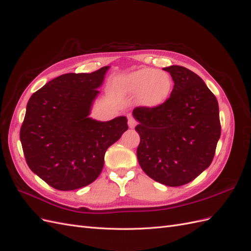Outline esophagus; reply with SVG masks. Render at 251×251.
Instances as JSON below:
<instances>
[{"mask_svg": "<svg viewBox=\"0 0 251 251\" xmlns=\"http://www.w3.org/2000/svg\"><path fill=\"white\" fill-rule=\"evenodd\" d=\"M127 125L128 126H130V128H134L136 126V125H137V121L135 120L134 117L132 116H128V119H127Z\"/></svg>", "mask_w": 251, "mask_h": 251, "instance_id": "34e87169", "label": "esophagus"}]
</instances>
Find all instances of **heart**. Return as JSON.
Returning a JSON list of instances; mask_svg holds the SVG:
<instances>
[{
	"mask_svg": "<svg viewBox=\"0 0 251 251\" xmlns=\"http://www.w3.org/2000/svg\"><path fill=\"white\" fill-rule=\"evenodd\" d=\"M118 85L125 93L137 95V101L142 107L155 109L170 98L173 79L164 71L143 68L121 77Z\"/></svg>",
	"mask_w": 251,
	"mask_h": 251,
	"instance_id": "1",
	"label": "heart"
}]
</instances>
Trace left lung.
<instances>
[{
  "instance_id": "1",
  "label": "left lung",
  "mask_w": 251,
  "mask_h": 251,
  "mask_svg": "<svg viewBox=\"0 0 251 251\" xmlns=\"http://www.w3.org/2000/svg\"><path fill=\"white\" fill-rule=\"evenodd\" d=\"M170 72L174 89L155 109L137 107L133 116L140 136L137 149L142 171L159 183L180 186L210 165L221 135L216 96L200 76L181 66Z\"/></svg>"
}]
</instances>
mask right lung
Masks as SVG:
<instances>
[{"mask_svg": "<svg viewBox=\"0 0 251 251\" xmlns=\"http://www.w3.org/2000/svg\"><path fill=\"white\" fill-rule=\"evenodd\" d=\"M109 66L50 80L27 103L20 139L34 174L58 191L89 185L102 171L105 151L126 130L127 119L89 117Z\"/></svg>", "mask_w": 251, "mask_h": 251, "instance_id": "obj_1", "label": "right lung"}]
</instances>
